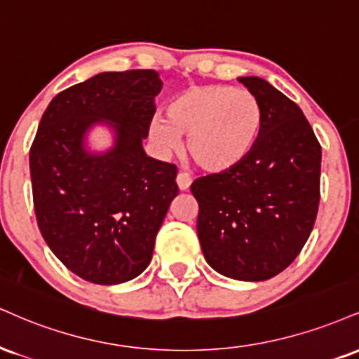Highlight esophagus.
Wrapping results in <instances>:
<instances>
[{
  "mask_svg": "<svg viewBox=\"0 0 359 359\" xmlns=\"http://www.w3.org/2000/svg\"><path fill=\"white\" fill-rule=\"evenodd\" d=\"M191 182L192 179L187 172H179V174H177V185H179L180 191H187V189L191 187Z\"/></svg>",
  "mask_w": 359,
  "mask_h": 359,
  "instance_id": "esophagus-1",
  "label": "esophagus"
}]
</instances>
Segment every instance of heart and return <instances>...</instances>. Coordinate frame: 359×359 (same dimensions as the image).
<instances>
[{
  "label": "heart",
  "instance_id": "1",
  "mask_svg": "<svg viewBox=\"0 0 359 359\" xmlns=\"http://www.w3.org/2000/svg\"><path fill=\"white\" fill-rule=\"evenodd\" d=\"M165 115L150 122L152 144L158 152L172 154L187 137L189 157L209 174H222L244 162L264 122L256 95L226 85L192 86L168 102Z\"/></svg>",
  "mask_w": 359,
  "mask_h": 359
}]
</instances>
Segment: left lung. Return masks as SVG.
Returning <instances> with one entry per match:
<instances>
[{
	"instance_id": "obj_1",
	"label": "left lung",
	"mask_w": 359,
	"mask_h": 359,
	"mask_svg": "<svg viewBox=\"0 0 359 359\" xmlns=\"http://www.w3.org/2000/svg\"><path fill=\"white\" fill-rule=\"evenodd\" d=\"M241 83L261 102L262 132L244 162L198 177L197 234L212 269L266 280L297 257L319 207L321 145L303 110L259 76Z\"/></svg>"
}]
</instances>
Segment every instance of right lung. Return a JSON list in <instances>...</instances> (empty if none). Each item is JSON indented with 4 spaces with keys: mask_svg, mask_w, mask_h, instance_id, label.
I'll use <instances>...</instances> for the list:
<instances>
[{
    "mask_svg": "<svg viewBox=\"0 0 359 359\" xmlns=\"http://www.w3.org/2000/svg\"><path fill=\"white\" fill-rule=\"evenodd\" d=\"M161 90L154 70L98 73L56 95L38 125L29 149L38 227L55 256L90 283L111 286L144 273L179 194L177 167L142 147ZM95 123L116 132L109 153L84 149Z\"/></svg>",
    "mask_w": 359,
    "mask_h": 359,
    "instance_id": "obj_1",
    "label": "right lung"
}]
</instances>
